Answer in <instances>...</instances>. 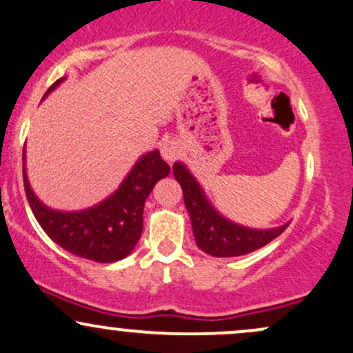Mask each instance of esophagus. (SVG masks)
Listing matches in <instances>:
<instances>
[{
	"label": "esophagus",
	"mask_w": 353,
	"mask_h": 353,
	"mask_svg": "<svg viewBox=\"0 0 353 353\" xmlns=\"http://www.w3.org/2000/svg\"><path fill=\"white\" fill-rule=\"evenodd\" d=\"M161 154H162V157L169 162V164H172L174 161H177V159L181 157V147L177 145L176 142L169 141V142H165V144H162Z\"/></svg>",
	"instance_id": "34e87169"
}]
</instances>
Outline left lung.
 I'll list each match as a JSON object with an SVG mask.
<instances>
[{"instance_id":"obj_1","label":"left lung","mask_w":353,"mask_h":353,"mask_svg":"<svg viewBox=\"0 0 353 353\" xmlns=\"http://www.w3.org/2000/svg\"><path fill=\"white\" fill-rule=\"evenodd\" d=\"M172 172L183 188L184 204L191 218L196 245L211 256L231 258L248 254L268 245L288 228V224H283L271 230H253L236 224L221 216L211 206L203 188L184 164L176 162L172 165Z\"/></svg>"}]
</instances>
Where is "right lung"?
<instances>
[{
  "label": "right lung",
  "mask_w": 353,
  "mask_h": 353,
  "mask_svg": "<svg viewBox=\"0 0 353 353\" xmlns=\"http://www.w3.org/2000/svg\"><path fill=\"white\" fill-rule=\"evenodd\" d=\"M63 79L57 80L46 94L57 88ZM169 170L159 150H152L135 162L129 176L105 201L85 211L61 212L46 208L33 194L26 177L23 149V183L34 218L57 245L97 263H114L132 253L142 234L147 196Z\"/></svg>",
  "instance_id": "right-lung-1"
}]
</instances>
